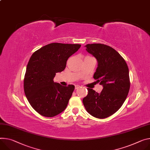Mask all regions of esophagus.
Here are the masks:
<instances>
[{"label":"esophagus","instance_id":"obj_1","mask_svg":"<svg viewBox=\"0 0 150 150\" xmlns=\"http://www.w3.org/2000/svg\"><path fill=\"white\" fill-rule=\"evenodd\" d=\"M79 87H80V86H79V85H75V89L76 90L78 89V88H79Z\"/></svg>","mask_w":150,"mask_h":150}]
</instances>
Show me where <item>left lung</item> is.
I'll return each mask as SVG.
<instances>
[{
  "label": "left lung",
  "instance_id": "8db88e82",
  "mask_svg": "<svg viewBox=\"0 0 150 150\" xmlns=\"http://www.w3.org/2000/svg\"><path fill=\"white\" fill-rule=\"evenodd\" d=\"M96 59L98 67L93 78L103 86L100 93L87 88L83 100L86 111L92 116L105 118L116 112L125 102L130 89L129 68L125 59L112 47L101 44L85 45Z\"/></svg>",
  "mask_w": 150,
  "mask_h": 150
}]
</instances>
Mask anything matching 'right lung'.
I'll use <instances>...</instances> for the list:
<instances>
[{"label": "right lung", "mask_w": 150, "mask_h": 150, "mask_svg": "<svg viewBox=\"0 0 150 150\" xmlns=\"http://www.w3.org/2000/svg\"><path fill=\"white\" fill-rule=\"evenodd\" d=\"M81 47L79 44L51 43L36 51L27 65L24 79L25 96L32 107L42 116L62 112L75 89L54 82L56 73L64 71L66 62Z\"/></svg>", "instance_id": "right-lung-1"}]
</instances>
